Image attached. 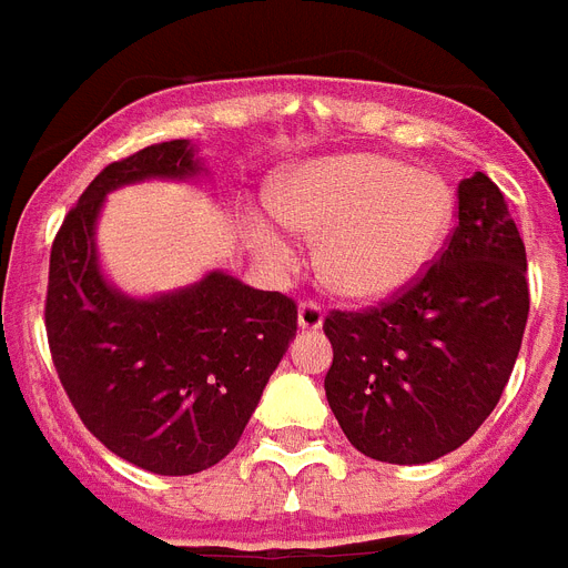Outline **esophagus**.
I'll return each mask as SVG.
<instances>
[{
  "instance_id": "esophagus-1",
  "label": "esophagus",
  "mask_w": 568,
  "mask_h": 568,
  "mask_svg": "<svg viewBox=\"0 0 568 568\" xmlns=\"http://www.w3.org/2000/svg\"><path fill=\"white\" fill-rule=\"evenodd\" d=\"M322 325H325V313H322L318 304L313 302L298 304V327H302V331H318Z\"/></svg>"
}]
</instances>
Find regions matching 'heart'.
<instances>
[{"label": "heart", "mask_w": 568, "mask_h": 568, "mask_svg": "<svg viewBox=\"0 0 568 568\" xmlns=\"http://www.w3.org/2000/svg\"><path fill=\"white\" fill-rule=\"evenodd\" d=\"M275 217L316 241L318 275L348 302H386L433 266L453 223V194L438 173L379 153H339L290 168L270 191ZM257 250L284 261L287 237L250 217Z\"/></svg>", "instance_id": "b5f03b06"}]
</instances>
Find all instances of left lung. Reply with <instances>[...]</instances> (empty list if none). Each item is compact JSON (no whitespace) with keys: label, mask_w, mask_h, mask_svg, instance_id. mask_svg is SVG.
<instances>
[{"label":"left lung","mask_w":568,"mask_h":568,"mask_svg":"<svg viewBox=\"0 0 568 568\" xmlns=\"http://www.w3.org/2000/svg\"><path fill=\"white\" fill-rule=\"evenodd\" d=\"M444 255L395 302L331 313V412L368 458L426 464L462 447L503 397L528 322L526 246L503 191L458 182Z\"/></svg>","instance_id":"1"}]
</instances>
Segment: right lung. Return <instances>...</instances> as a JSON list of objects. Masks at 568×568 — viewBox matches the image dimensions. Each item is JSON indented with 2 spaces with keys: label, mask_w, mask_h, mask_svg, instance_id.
Here are the masks:
<instances>
[{
  "label": "right lung",
  "mask_w": 568,
  "mask_h": 568,
  "mask_svg": "<svg viewBox=\"0 0 568 568\" xmlns=\"http://www.w3.org/2000/svg\"><path fill=\"white\" fill-rule=\"evenodd\" d=\"M205 176L191 139L150 144L89 182L51 246L45 331L65 395L106 449L159 476L209 470L237 447L298 322L287 295L223 270L153 295L104 273L98 220L112 191Z\"/></svg>",
  "instance_id": "add662e5"
}]
</instances>
